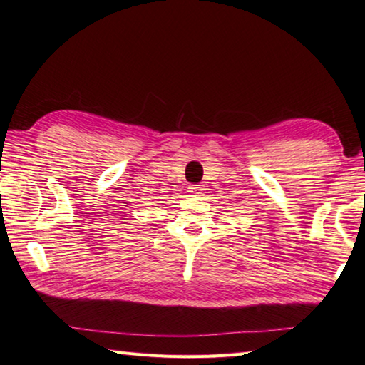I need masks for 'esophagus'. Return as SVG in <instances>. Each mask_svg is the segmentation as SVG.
I'll use <instances>...</instances> for the list:
<instances>
[{"instance_id": "1", "label": "esophagus", "mask_w": 365, "mask_h": 365, "mask_svg": "<svg viewBox=\"0 0 365 365\" xmlns=\"http://www.w3.org/2000/svg\"><path fill=\"white\" fill-rule=\"evenodd\" d=\"M188 192L191 196H200L204 195V188L200 185H188Z\"/></svg>"}]
</instances>
